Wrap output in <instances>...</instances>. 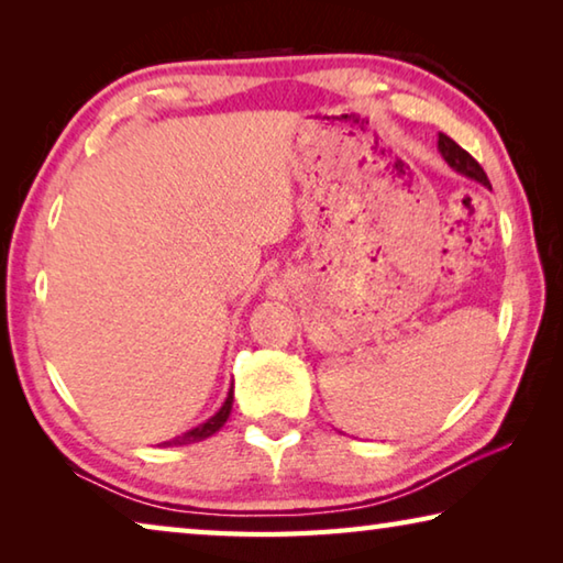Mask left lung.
Masks as SVG:
<instances>
[{"label":"left lung","mask_w":563,"mask_h":563,"mask_svg":"<svg viewBox=\"0 0 563 563\" xmlns=\"http://www.w3.org/2000/svg\"><path fill=\"white\" fill-rule=\"evenodd\" d=\"M437 148H440L442 158L456 170V174H462V176H466V178L476 180V184L492 188L487 174H484V168H482L479 164H476V161H474L470 154H466V151H464L462 146H456L450 136H444V133H440V141H437Z\"/></svg>","instance_id":"obj_1"}]
</instances>
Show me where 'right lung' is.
Instances as JSON below:
<instances>
[{
	"label": "right lung",
	"instance_id": "add662e5",
	"mask_svg": "<svg viewBox=\"0 0 563 563\" xmlns=\"http://www.w3.org/2000/svg\"><path fill=\"white\" fill-rule=\"evenodd\" d=\"M231 409H233V385H231V389H228L225 402L221 405V409H218V412L211 419H206V422L194 427V430L178 434V437H174V440H168L161 446H184V444H196V442L208 440V437H213L228 422V417H231Z\"/></svg>",
	"mask_w": 563,
	"mask_h": 563
}]
</instances>
